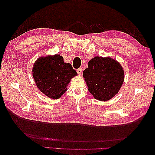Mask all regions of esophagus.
<instances>
[{"instance_id":"obj_1","label":"esophagus","mask_w":155,"mask_h":155,"mask_svg":"<svg viewBox=\"0 0 155 155\" xmlns=\"http://www.w3.org/2000/svg\"><path fill=\"white\" fill-rule=\"evenodd\" d=\"M77 72L79 74V76H81V73H82V68H79L77 70Z\"/></svg>"}]
</instances>
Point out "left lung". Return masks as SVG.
Listing matches in <instances>:
<instances>
[{"label":"left lung","mask_w":155,"mask_h":155,"mask_svg":"<svg viewBox=\"0 0 155 155\" xmlns=\"http://www.w3.org/2000/svg\"><path fill=\"white\" fill-rule=\"evenodd\" d=\"M83 77L88 91L96 100L101 101H109L117 94L125 78L124 68L118 61L99 56L89 61Z\"/></svg>","instance_id":"left-lung-1"}]
</instances>
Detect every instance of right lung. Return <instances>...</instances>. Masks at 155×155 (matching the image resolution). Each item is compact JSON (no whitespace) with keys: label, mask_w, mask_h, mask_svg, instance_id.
<instances>
[{"label":"right lung","mask_w":155,"mask_h":155,"mask_svg":"<svg viewBox=\"0 0 155 155\" xmlns=\"http://www.w3.org/2000/svg\"><path fill=\"white\" fill-rule=\"evenodd\" d=\"M32 76L39 90L51 99H59L67 91L72 78L78 76L70 63L59 54L41 56L32 68Z\"/></svg>","instance_id":"add662e5"}]
</instances>
